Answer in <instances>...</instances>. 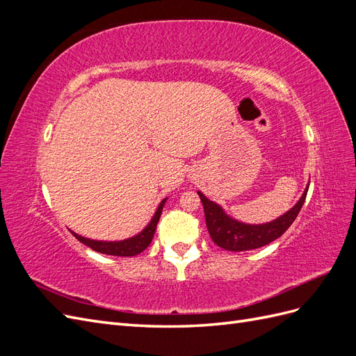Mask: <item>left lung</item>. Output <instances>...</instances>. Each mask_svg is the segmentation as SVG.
Wrapping results in <instances>:
<instances>
[{"label":"left lung","mask_w":356,"mask_h":356,"mask_svg":"<svg viewBox=\"0 0 356 356\" xmlns=\"http://www.w3.org/2000/svg\"><path fill=\"white\" fill-rule=\"evenodd\" d=\"M307 190L309 187H306L300 200L289 211H286L279 218L264 224L241 222L225 213L218 203L209 200L202 191H197V195L203 203L204 220H207V227L211 234V239L222 250L239 252L257 250V248H261L281 238L297 218L306 200Z\"/></svg>","instance_id":"left-lung-1"}]
</instances>
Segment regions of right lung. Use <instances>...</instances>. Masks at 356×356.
Masks as SVG:
<instances>
[{
    "label": "right lung",
    "instance_id": "add662e5",
    "mask_svg": "<svg viewBox=\"0 0 356 356\" xmlns=\"http://www.w3.org/2000/svg\"><path fill=\"white\" fill-rule=\"evenodd\" d=\"M165 203H166V199L160 202L159 208L154 212L152 221L147 224V227L143 232H139L138 234L132 236V238L124 239V241H111V242L93 241V239L83 238V236L74 233L72 230H70V232L75 236V239H79L86 246L92 248V250L96 251V252L106 254V255H117V257H134V255L141 254L145 250V248L149 243H152L156 227H157V222L160 220V215H161V211H163Z\"/></svg>",
    "mask_w": 356,
    "mask_h": 356
}]
</instances>
